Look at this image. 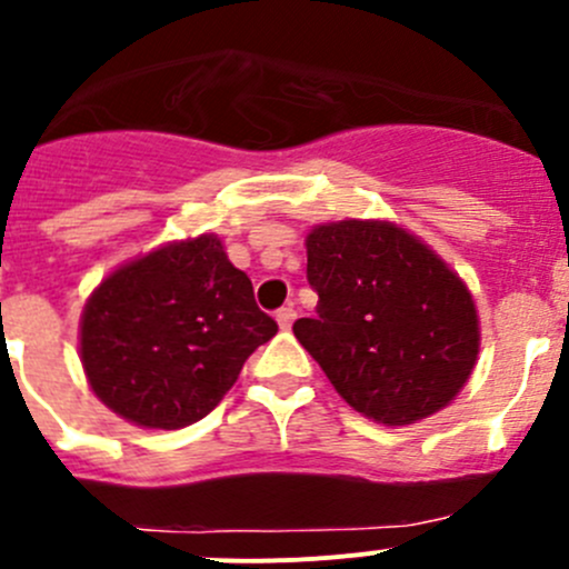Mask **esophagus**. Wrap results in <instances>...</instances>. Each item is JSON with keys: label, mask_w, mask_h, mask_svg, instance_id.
<instances>
[{"label": "esophagus", "mask_w": 569, "mask_h": 569, "mask_svg": "<svg viewBox=\"0 0 569 569\" xmlns=\"http://www.w3.org/2000/svg\"><path fill=\"white\" fill-rule=\"evenodd\" d=\"M274 319H278L280 328L289 330L291 322H295V319H297V311H295V308H291V306H286V308H280L278 313H274Z\"/></svg>", "instance_id": "obj_1"}]
</instances>
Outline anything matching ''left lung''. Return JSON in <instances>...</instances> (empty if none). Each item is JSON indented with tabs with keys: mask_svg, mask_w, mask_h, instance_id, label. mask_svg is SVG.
Masks as SVG:
<instances>
[{
	"mask_svg": "<svg viewBox=\"0 0 569 569\" xmlns=\"http://www.w3.org/2000/svg\"><path fill=\"white\" fill-rule=\"evenodd\" d=\"M317 319L295 336L363 417L411 425L448 406L478 361L481 330L465 280L391 222L317 224L306 236Z\"/></svg>",
	"mask_w": 569,
	"mask_h": 569,
	"instance_id": "8db88e82",
	"label": "left lung"
}]
</instances>
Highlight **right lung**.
I'll return each instance as SVG.
<instances>
[{
  "label": "right lung",
  "instance_id": "right-lung-1",
  "mask_svg": "<svg viewBox=\"0 0 569 569\" xmlns=\"http://www.w3.org/2000/svg\"><path fill=\"white\" fill-rule=\"evenodd\" d=\"M278 333L252 283L211 233L110 272L80 319L93 395L141 428L178 431L219 406L247 358Z\"/></svg>",
  "mask_w": 569,
  "mask_h": 569
}]
</instances>
